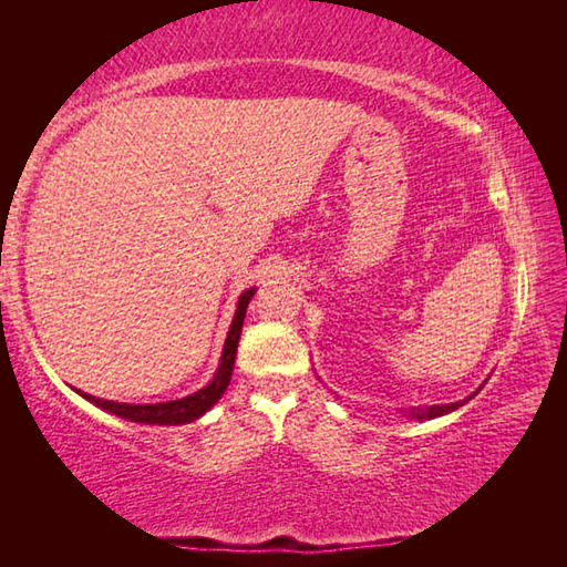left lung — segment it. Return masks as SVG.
Wrapping results in <instances>:
<instances>
[{
    "instance_id": "8db88e82",
    "label": "left lung",
    "mask_w": 567,
    "mask_h": 567,
    "mask_svg": "<svg viewBox=\"0 0 567 567\" xmlns=\"http://www.w3.org/2000/svg\"><path fill=\"white\" fill-rule=\"evenodd\" d=\"M480 390H483V384H480ZM475 394L477 392H473L470 396H475ZM470 396H465L463 402H453V404H433V406H424V409L414 406L412 412H409V416L416 419V421H426V419H436V416H443V414H451V412H455L457 406H463L470 400Z\"/></svg>"
}]
</instances>
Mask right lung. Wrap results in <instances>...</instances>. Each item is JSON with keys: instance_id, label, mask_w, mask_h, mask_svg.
Here are the masks:
<instances>
[{"instance_id": "obj_1", "label": "right lung", "mask_w": 567, "mask_h": 567, "mask_svg": "<svg viewBox=\"0 0 567 567\" xmlns=\"http://www.w3.org/2000/svg\"><path fill=\"white\" fill-rule=\"evenodd\" d=\"M252 295H256V287H248L246 292H240L238 302H236V315L231 319V327H228L226 341H224L219 368H216L214 378L207 384H204L202 390L183 396V400L158 402V404H124V402H112V400H102V396L84 394L80 390H75V392L80 396H84V400H87V402H92L94 406L104 409V412H110L114 416H122V419H128V421H136V424L179 426V424H189V421L204 416L216 402L221 400V394L226 392L228 382H231L240 329H244L246 309H248V302L252 299Z\"/></svg>"}]
</instances>
